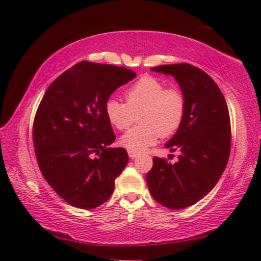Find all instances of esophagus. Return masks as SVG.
Listing matches in <instances>:
<instances>
[{
  "label": "esophagus",
  "instance_id": "esophagus-1",
  "mask_svg": "<svg viewBox=\"0 0 261 261\" xmlns=\"http://www.w3.org/2000/svg\"><path fill=\"white\" fill-rule=\"evenodd\" d=\"M129 156H130V159H136L137 156H138V153L132 152V151H129Z\"/></svg>",
  "mask_w": 261,
  "mask_h": 261
}]
</instances>
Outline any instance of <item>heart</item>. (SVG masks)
I'll use <instances>...</instances> for the list:
<instances>
[{
    "label": "heart",
    "instance_id": "heart-1",
    "mask_svg": "<svg viewBox=\"0 0 261 261\" xmlns=\"http://www.w3.org/2000/svg\"><path fill=\"white\" fill-rule=\"evenodd\" d=\"M125 103L109 99L105 113L110 124L126 130L138 116L139 124L121 138V144L132 152H141L155 144L159 137L175 134L182 124L187 101L177 87H166L156 77L143 76L124 92Z\"/></svg>",
    "mask_w": 261,
    "mask_h": 261
}]
</instances>
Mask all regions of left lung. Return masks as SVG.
Returning a JSON list of instances; mask_svg holds the SVG:
<instances>
[{"label":"left lung","instance_id":"1","mask_svg":"<svg viewBox=\"0 0 261 261\" xmlns=\"http://www.w3.org/2000/svg\"><path fill=\"white\" fill-rule=\"evenodd\" d=\"M151 70L176 79L187 108L182 124L165 145L171 152H179L178 161L171 165L154 156L147 185L159 204L182 210L202 199L226 169L231 147L228 106L219 86L199 68L179 63Z\"/></svg>","mask_w":261,"mask_h":261}]
</instances>
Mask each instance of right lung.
<instances>
[{
    "mask_svg": "<svg viewBox=\"0 0 261 261\" xmlns=\"http://www.w3.org/2000/svg\"><path fill=\"white\" fill-rule=\"evenodd\" d=\"M137 74L130 69L82 61L47 88L33 122L38 165L47 183L73 207L107 201L129 155L109 147L115 134L105 105Z\"/></svg>",
    "mask_w": 261,
    "mask_h": 261,
    "instance_id": "add662e5",
    "label": "right lung"
}]
</instances>
